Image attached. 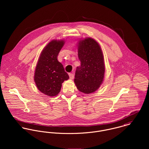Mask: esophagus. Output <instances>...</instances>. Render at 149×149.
I'll list each match as a JSON object with an SVG mask.
<instances>
[{"instance_id": "esophagus-1", "label": "esophagus", "mask_w": 149, "mask_h": 149, "mask_svg": "<svg viewBox=\"0 0 149 149\" xmlns=\"http://www.w3.org/2000/svg\"><path fill=\"white\" fill-rule=\"evenodd\" d=\"M69 76L70 79H71V80L73 79V78H74V74H73V73H69Z\"/></svg>"}]
</instances>
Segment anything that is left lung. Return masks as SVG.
I'll return each instance as SVG.
<instances>
[{
	"label": "left lung",
	"instance_id": "left-lung-1",
	"mask_svg": "<svg viewBox=\"0 0 149 149\" xmlns=\"http://www.w3.org/2000/svg\"><path fill=\"white\" fill-rule=\"evenodd\" d=\"M78 57L81 65L75 73L74 83L81 92L89 94L102 84L105 73L103 54L99 44L92 38L78 43Z\"/></svg>",
	"mask_w": 149,
	"mask_h": 149
}]
</instances>
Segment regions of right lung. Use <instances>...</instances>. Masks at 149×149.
<instances>
[{
    "label": "right lung",
    "instance_id": "add662e5",
    "mask_svg": "<svg viewBox=\"0 0 149 149\" xmlns=\"http://www.w3.org/2000/svg\"><path fill=\"white\" fill-rule=\"evenodd\" d=\"M64 40H53L43 49L37 64L34 76L37 88L49 96L60 92L62 83L69 79L57 56L64 46Z\"/></svg>",
    "mask_w": 149,
    "mask_h": 149
}]
</instances>
